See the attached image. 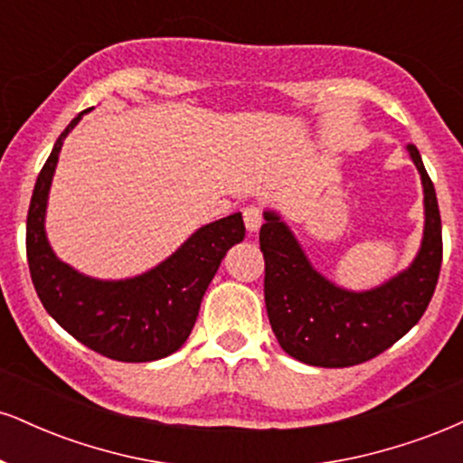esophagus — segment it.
<instances>
[{"instance_id": "obj_1", "label": "esophagus", "mask_w": 463, "mask_h": 463, "mask_svg": "<svg viewBox=\"0 0 463 463\" xmlns=\"http://www.w3.org/2000/svg\"><path fill=\"white\" fill-rule=\"evenodd\" d=\"M243 224H246L248 232H259V228L263 224V213L259 206H248L243 211Z\"/></svg>"}]
</instances>
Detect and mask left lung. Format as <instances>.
<instances>
[{
    "mask_svg": "<svg viewBox=\"0 0 463 463\" xmlns=\"http://www.w3.org/2000/svg\"><path fill=\"white\" fill-rule=\"evenodd\" d=\"M407 152L422 180V241L405 269L372 289H346L317 272L283 217L263 211L265 307L289 357L317 368L364 364L411 331L427 311L442 265V220L418 147L407 146Z\"/></svg>",
    "mask_w": 463,
    "mask_h": 463,
    "instance_id": "1",
    "label": "left lung"
}]
</instances>
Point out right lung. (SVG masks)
<instances>
[{
  "mask_svg": "<svg viewBox=\"0 0 463 463\" xmlns=\"http://www.w3.org/2000/svg\"><path fill=\"white\" fill-rule=\"evenodd\" d=\"M89 110L62 130L36 178L25 224L32 283L45 311L87 348L126 364L156 361L187 342L206 287L228 250L243 241L246 226L241 213L211 222L165 261L130 279H93L61 261L45 231L47 200L62 143Z\"/></svg>",
  "mask_w": 463,
  "mask_h": 463,
  "instance_id": "obj_1",
  "label": "right lung"
}]
</instances>
